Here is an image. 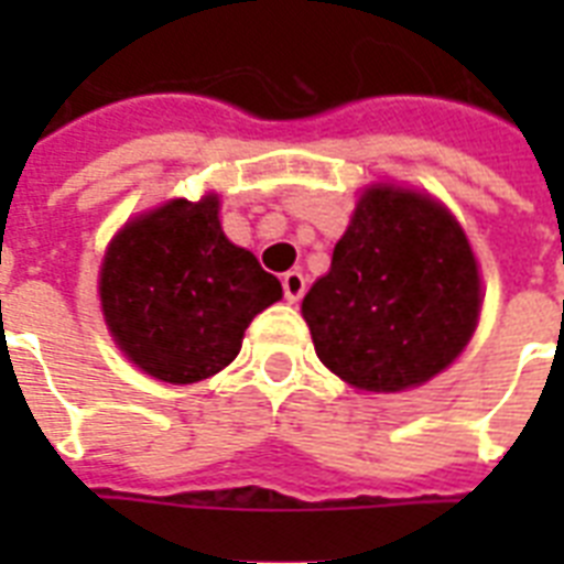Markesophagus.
I'll return each mask as SVG.
<instances>
[{
  "label": "esophagus",
  "instance_id": "34e87169",
  "mask_svg": "<svg viewBox=\"0 0 564 564\" xmlns=\"http://www.w3.org/2000/svg\"><path fill=\"white\" fill-rule=\"evenodd\" d=\"M281 283H283V295H286V301H292V304H295V301L304 295V290H307V281H304V274L301 272H286L281 278Z\"/></svg>",
  "mask_w": 564,
  "mask_h": 564
}]
</instances>
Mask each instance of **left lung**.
Listing matches in <instances>:
<instances>
[{
  "mask_svg": "<svg viewBox=\"0 0 564 564\" xmlns=\"http://www.w3.org/2000/svg\"><path fill=\"white\" fill-rule=\"evenodd\" d=\"M318 360L366 392H401L451 366L480 316V274L459 221L427 195H362L330 272L304 295Z\"/></svg>",
  "mask_w": 564,
  "mask_h": 564,
  "instance_id": "obj_1",
  "label": "left lung"
}]
</instances>
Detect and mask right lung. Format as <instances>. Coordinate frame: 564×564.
<instances>
[{
  "label": "right lung",
  "instance_id": "obj_1",
  "mask_svg": "<svg viewBox=\"0 0 564 564\" xmlns=\"http://www.w3.org/2000/svg\"><path fill=\"white\" fill-rule=\"evenodd\" d=\"M101 310L126 357L163 383H195L242 348L281 281L219 225V198L163 204L119 230L101 263Z\"/></svg>",
  "mask_w": 564,
  "mask_h": 564
}]
</instances>
